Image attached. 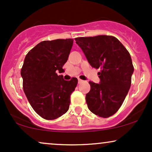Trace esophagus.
Wrapping results in <instances>:
<instances>
[{
  "instance_id": "1",
  "label": "esophagus",
  "mask_w": 152,
  "mask_h": 152,
  "mask_svg": "<svg viewBox=\"0 0 152 152\" xmlns=\"http://www.w3.org/2000/svg\"><path fill=\"white\" fill-rule=\"evenodd\" d=\"M78 83H82V82H83V80L80 79V78H78Z\"/></svg>"
}]
</instances>
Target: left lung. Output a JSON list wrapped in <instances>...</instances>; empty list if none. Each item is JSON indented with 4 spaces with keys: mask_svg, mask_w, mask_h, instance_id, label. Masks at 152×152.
Instances as JSON below:
<instances>
[{
    "mask_svg": "<svg viewBox=\"0 0 152 152\" xmlns=\"http://www.w3.org/2000/svg\"><path fill=\"white\" fill-rule=\"evenodd\" d=\"M76 43L93 68L100 69V83L89 81L91 90L86 95L88 109L103 118L114 115L126 98L134 66L126 48L112 36L78 37Z\"/></svg>",
    "mask_w": 152,
    "mask_h": 152,
    "instance_id": "obj_1",
    "label": "left lung"
}]
</instances>
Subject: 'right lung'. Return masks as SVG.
Masks as SVG:
<instances>
[{
  "label": "right lung",
  "mask_w": 152,
  "mask_h": 152,
  "mask_svg": "<svg viewBox=\"0 0 152 152\" xmlns=\"http://www.w3.org/2000/svg\"><path fill=\"white\" fill-rule=\"evenodd\" d=\"M73 41L71 38L43 41L24 59L20 71L24 93L34 111L44 119H56L69 110L78 79L65 81L56 71H64Z\"/></svg>",
  "instance_id": "obj_1"
}]
</instances>
